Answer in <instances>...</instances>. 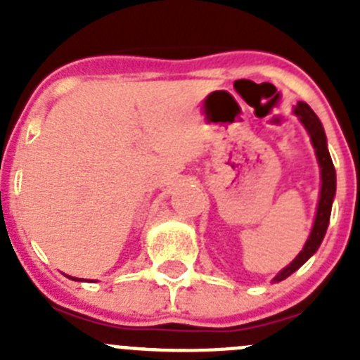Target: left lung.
<instances>
[{
    "label": "left lung",
    "mask_w": 360,
    "mask_h": 360,
    "mask_svg": "<svg viewBox=\"0 0 360 360\" xmlns=\"http://www.w3.org/2000/svg\"><path fill=\"white\" fill-rule=\"evenodd\" d=\"M294 113L299 117V120L303 122L304 128H307L308 135H310L311 139V144H314V149H316L317 160H319L321 165V180H323V186H321L319 205H317L316 221H314V229H311L310 232V238H308L303 250L299 252V256L295 257L294 262L276 276V283L283 281V279H287L290 274H294L295 270L303 265L308 257L319 249L321 241H323L324 234H326V229H328L333 195H335V167H333L332 157H330L328 148H326V135H324L323 124H321V120L317 119V115L311 111V108L308 106L307 103H297Z\"/></svg>",
    "instance_id": "1"
}]
</instances>
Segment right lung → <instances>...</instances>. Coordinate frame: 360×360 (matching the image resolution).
I'll list each match as a JSON object with an SVG mask.
<instances>
[{
  "instance_id": "right-lung-1",
  "label": "right lung",
  "mask_w": 360,
  "mask_h": 360,
  "mask_svg": "<svg viewBox=\"0 0 360 360\" xmlns=\"http://www.w3.org/2000/svg\"><path fill=\"white\" fill-rule=\"evenodd\" d=\"M72 279H73V278H72Z\"/></svg>"
}]
</instances>
